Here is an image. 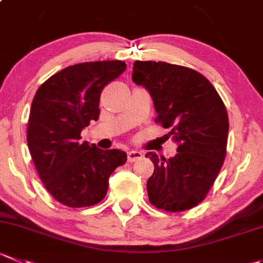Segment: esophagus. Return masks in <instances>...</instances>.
I'll return each mask as SVG.
<instances>
[{"label": "esophagus", "mask_w": 263, "mask_h": 263, "mask_svg": "<svg viewBox=\"0 0 263 263\" xmlns=\"http://www.w3.org/2000/svg\"><path fill=\"white\" fill-rule=\"evenodd\" d=\"M142 156H143V154H142L141 151H136V149H132V151L127 152V161L134 162L136 160L141 159Z\"/></svg>", "instance_id": "1"}]
</instances>
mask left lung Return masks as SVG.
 <instances>
[{
	"mask_svg": "<svg viewBox=\"0 0 263 263\" xmlns=\"http://www.w3.org/2000/svg\"><path fill=\"white\" fill-rule=\"evenodd\" d=\"M132 80L154 102L156 121L178 144L171 159L147 152L155 165L147 181L151 204L182 212L204 200L226 156L229 116L213 85L191 68L165 62H134Z\"/></svg>",
	"mask_w": 263,
	"mask_h": 263,
	"instance_id": "1",
	"label": "left lung"
}]
</instances>
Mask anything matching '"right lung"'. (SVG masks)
Returning <instances> with one entry per match:
<instances>
[{
    "mask_svg": "<svg viewBox=\"0 0 263 263\" xmlns=\"http://www.w3.org/2000/svg\"><path fill=\"white\" fill-rule=\"evenodd\" d=\"M125 69L121 61L74 64L52 74L36 91L27 143L44 186L67 206L101 201L112 172L126 162L121 149L103 151L80 141L82 129L98 120L103 87Z\"/></svg>",
    "mask_w": 263,
    "mask_h": 263,
    "instance_id": "add662e5",
    "label": "right lung"
}]
</instances>
